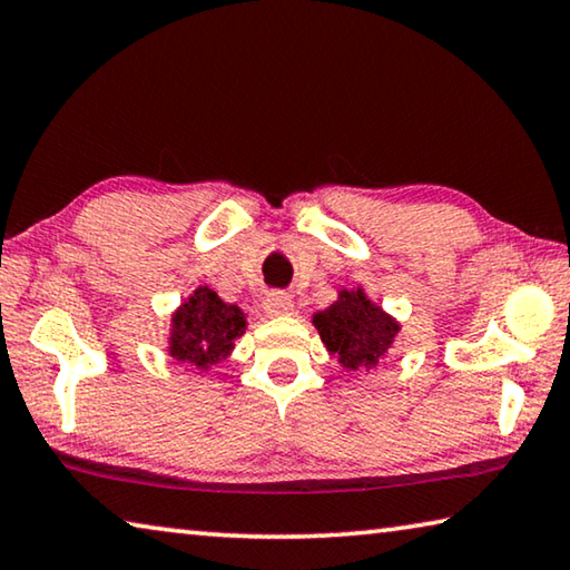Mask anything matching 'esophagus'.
Masks as SVG:
<instances>
[{"instance_id":"34e87169","label":"esophagus","mask_w":570,"mask_h":570,"mask_svg":"<svg viewBox=\"0 0 570 570\" xmlns=\"http://www.w3.org/2000/svg\"><path fill=\"white\" fill-rule=\"evenodd\" d=\"M264 312H266L268 316H286V314H292V312H294L292 296H288L286 292H272V294H266V298H264Z\"/></svg>"}]
</instances>
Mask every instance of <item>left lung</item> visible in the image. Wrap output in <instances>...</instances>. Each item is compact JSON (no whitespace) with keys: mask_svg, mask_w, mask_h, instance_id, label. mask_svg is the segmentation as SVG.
I'll list each match as a JSON object with an SVG mask.
<instances>
[{"mask_svg":"<svg viewBox=\"0 0 570 570\" xmlns=\"http://www.w3.org/2000/svg\"><path fill=\"white\" fill-rule=\"evenodd\" d=\"M322 342L332 354H340L344 370H372L394 342L400 324L384 314L377 304L356 292H342L340 302L314 316Z\"/></svg>","mask_w":570,"mask_h":570,"instance_id":"8db88e82","label":"left lung"}]
</instances>
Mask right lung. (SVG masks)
I'll return each instance as SVG.
<instances>
[{
    "label": "right lung",
    "instance_id": "obj_1",
    "mask_svg": "<svg viewBox=\"0 0 570 570\" xmlns=\"http://www.w3.org/2000/svg\"><path fill=\"white\" fill-rule=\"evenodd\" d=\"M244 330V312L220 302V296L208 286H200L173 316L170 356L206 370L208 364L226 360Z\"/></svg>",
    "mask_w": 570,
    "mask_h": 570
}]
</instances>
